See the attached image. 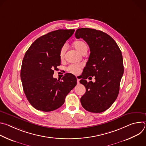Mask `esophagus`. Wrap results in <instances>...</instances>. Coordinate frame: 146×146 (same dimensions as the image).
Returning a JSON list of instances; mask_svg holds the SVG:
<instances>
[{
	"label": "esophagus",
	"mask_w": 146,
	"mask_h": 146,
	"mask_svg": "<svg viewBox=\"0 0 146 146\" xmlns=\"http://www.w3.org/2000/svg\"><path fill=\"white\" fill-rule=\"evenodd\" d=\"M77 84H79V83H80V79L78 78L77 77Z\"/></svg>",
	"instance_id": "1"
}]
</instances>
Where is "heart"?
I'll use <instances>...</instances> for the list:
<instances>
[{"label":"heart","mask_w":146,"mask_h":146,"mask_svg":"<svg viewBox=\"0 0 146 146\" xmlns=\"http://www.w3.org/2000/svg\"><path fill=\"white\" fill-rule=\"evenodd\" d=\"M74 47L76 49L77 51H78L81 54H84V52H87L88 50V46L86 43L84 41L82 40H78L76 41L73 43ZM66 51V46L65 45L62 47L60 50L59 53V56L60 59H63L65 52ZM82 69V65L80 64H73L70 65L67 68V70L69 73L77 75L78 74L80 73V71Z\"/></svg>","instance_id":"1"}]
</instances>
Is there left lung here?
I'll return each mask as SVG.
<instances>
[{
    "instance_id": "8db88e82",
    "label": "left lung",
    "mask_w": 146,
    "mask_h": 146,
    "mask_svg": "<svg viewBox=\"0 0 146 146\" xmlns=\"http://www.w3.org/2000/svg\"><path fill=\"white\" fill-rule=\"evenodd\" d=\"M75 36L88 44L90 55L83 70L84 77L80 81L86 88L81 99V105L92 113L108 109L116 100L123 73L122 52L114 40L107 33L91 28L77 29ZM95 76L96 82L85 79Z\"/></svg>"
}]
</instances>
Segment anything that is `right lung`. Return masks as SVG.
I'll use <instances>...</instances> for the list:
<instances>
[{
    "mask_svg": "<svg viewBox=\"0 0 146 146\" xmlns=\"http://www.w3.org/2000/svg\"><path fill=\"white\" fill-rule=\"evenodd\" d=\"M74 29H58L37 38L22 62L21 78L31 105L45 112L63 105L66 95L76 86L77 78L66 73L62 80L53 78L54 70L60 65V50Z\"/></svg>",
    "mask_w": 146,
    "mask_h": 146,
    "instance_id": "obj_1",
    "label": "right lung"
}]
</instances>
